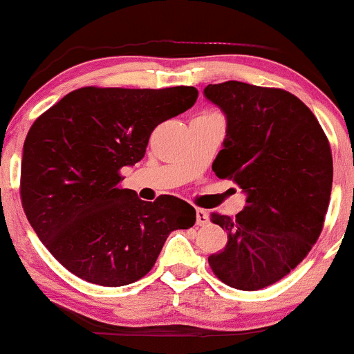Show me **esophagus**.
Instances as JSON below:
<instances>
[{
  "instance_id": "1",
  "label": "esophagus",
  "mask_w": 354,
  "mask_h": 354,
  "mask_svg": "<svg viewBox=\"0 0 354 354\" xmlns=\"http://www.w3.org/2000/svg\"><path fill=\"white\" fill-rule=\"evenodd\" d=\"M208 213L205 212V209L198 208L196 209V223L200 225V227H205V225H208Z\"/></svg>"
}]
</instances>
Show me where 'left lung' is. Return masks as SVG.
Wrapping results in <instances>:
<instances>
[{"label":"left lung","instance_id":"1","mask_svg":"<svg viewBox=\"0 0 354 354\" xmlns=\"http://www.w3.org/2000/svg\"><path fill=\"white\" fill-rule=\"evenodd\" d=\"M203 94L227 115L212 168L247 195L235 218L212 213L228 242L208 263L227 286L263 289L296 269L319 239L333 186L331 147L310 109L282 88L228 80Z\"/></svg>","mask_w":354,"mask_h":354}]
</instances>
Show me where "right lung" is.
Returning a JSON list of instances; mask_svg holds the SVG:
<instances>
[{
  "label": "right lung",
  "mask_w": 354,
  "mask_h": 354,
  "mask_svg": "<svg viewBox=\"0 0 354 354\" xmlns=\"http://www.w3.org/2000/svg\"><path fill=\"white\" fill-rule=\"evenodd\" d=\"M195 87H82L44 112L23 146L19 195L35 234L91 284H133L196 212L176 196L139 200L120 169L145 158L158 124L196 102Z\"/></svg>",
  "instance_id": "1"
}]
</instances>
